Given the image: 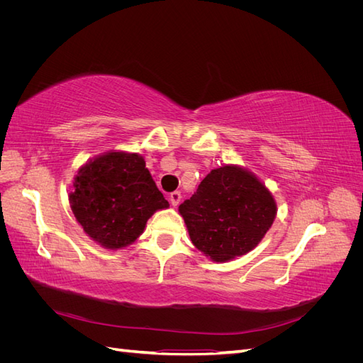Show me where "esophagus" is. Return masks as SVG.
Listing matches in <instances>:
<instances>
[{"label":"esophagus","instance_id":"1","mask_svg":"<svg viewBox=\"0 0 363 363\" xmlns=\"http://www.w3.org/2000/svg\"><path fill=\"white\" fill-rule=\"evenodd\" d=\"M180 200H182V194L177 192V191L172 192V194L169 195V201H171L172 206H177V204L180 203Z\"/></svg>","mask_w":363,"mask_h":363}]
</instances>
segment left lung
<instances>
[{"label":"left lung","mask_w":363,"mask_h":363,"mask_svg":"<svg viewBox=\"0 0 363 363\" xmlns=\"http://www.w3.org/2000/svg\"><path fill=\"white\" fill-rule=\"evenodd\" d=\"M192 244L213 262H228L259 245L277 215L265 183L239 164L212 169L179 206Z\"/></svg>","instance_id":"8db88e82"}]
</instances>
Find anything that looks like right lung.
Wrapping results in <instances>:
<instances>
[{"instance_id":"add662e5","label":"right lung","mask_w":363,"mask_h":363,"mask_svg":"<svg viewBox=\"0 0 363 363\" xmlns=\"http://www.w3.org/2000/svg\"><path fill=\"white\" fill-rule=\"evenodd\" d=\"M68 196L83 232L107 250L133 244L144 233L148 219L169 207L145 168V159L123 150L103 152L83 163Z\"/></svg>"}]
</instances>
